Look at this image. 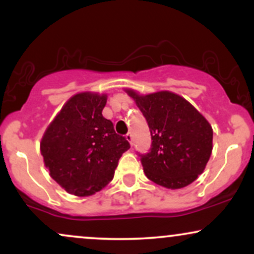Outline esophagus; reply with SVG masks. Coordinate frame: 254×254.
<instances>
[{"mask_svg":"<svg viewBox=\"0 0 254 254\" xmlns=\"http://www.w3.org/2000/svg\"><path fill=\"white\" fill-rule=\"evenodd\" d=\"M125 138H127V141H129V143L132 145V135H131V132H127V135H125Z\"/></svg>","mask_w":254,"mask_h":254,"instance_id":"34e87169","label":"esophagus"}]
</instances>
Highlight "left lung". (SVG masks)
<instances>
[{"mask_svg":"<svg viewBox=\"0 0 254 254\" xmlns=\"http://www.w3.org/2000/svg\"><path fill=\"white\" fill-rule=\"evenodd\" d=\"M125 92L135 100L150 130V151L139 155L148 179L172 190L193 183L211 155L209 122L176 93L161 90L141 95L132 89Z\"/></svg>","mask_w":254,"mask_h":254,"instance_id":"1","label":"left lung"}]
</instances>
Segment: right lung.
<instances>
[{
    "label": "right lung",
    "mask_w": 254,
    "mask_h": 254,
    "mask_svg": "<svg viewBox=\"0 0 254 254\" xmlns=\"http://www.w3.org/2000/svg\"><path fill=\"white\" fill-rule=\"evenodd\" d=\"M107 95H72L44 132L40 153L58 185L78 197L92 196L113 179L124 151L130 148L103 117Z\"/></svg>",
    "instance_id": "1"
}]
</instances>
